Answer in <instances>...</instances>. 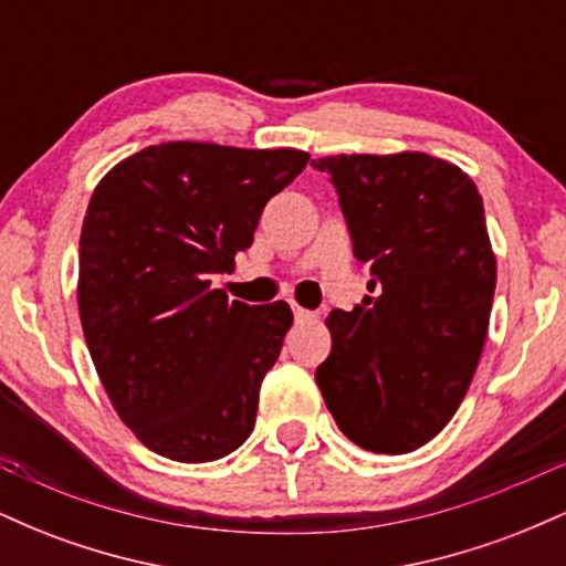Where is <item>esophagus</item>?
Here are the masks:
<instances>
[{"label":"esophagus","instance_id":"34e87169","mask_svg":"<svg viewBox=\"0 0 566 566\" xmlns=\"http://www.w3.org/2000/svg\"><path fill=\"white\" fill-rule=\"evenodd\" d=\"M292 314H295V322H314L316 316L311 314V311L301 308V305H292Z\"/></svg>","mask_w":566,"mask_h":566}]
</instances>
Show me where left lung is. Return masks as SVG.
I'll use <instances>...</instances> for the list:
<instances>
[{
	"instance_id": "obj_1",
	"label": "left lung",
	"mask_w": 566,
	"mask_h": 566,
	"mask_svg": "<svg viewBox=\"0 0 566 566\" xmlns=\"http://www.w3.org/2000/svg\"><path fill=\"white\" fill-rule=\"evenodd\" d=\"M311 165L369 265L365 301L327 316L333 350L316 382L354 444L412 452L458 412L484 348L497 269L482 197L460 167L420 151Z\"/></svg>"
}]
</instances>
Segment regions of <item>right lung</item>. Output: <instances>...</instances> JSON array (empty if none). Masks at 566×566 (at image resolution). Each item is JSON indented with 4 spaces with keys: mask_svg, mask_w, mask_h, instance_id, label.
Instances as JSON below:
<instances>
[{
    "mask_svg": "<svg viewBox=\"0 0 566 566\" xmlns=\"http://www.w3.org/2000/svg\"><path fill=\"white\" fill-rule=\"evenodd\" d=\"M305 165L295 148L175 140L119 161L93 191L76 287L84 340L116 415L161 458L210 463L255 428L292 311L229 301L212 279Z\"/></svg>",
    "mask_w": 566,
    "mask_h": 566,
    "instance_id": "right-lung-1",
    "label": "right lung"
}]
</instances>
